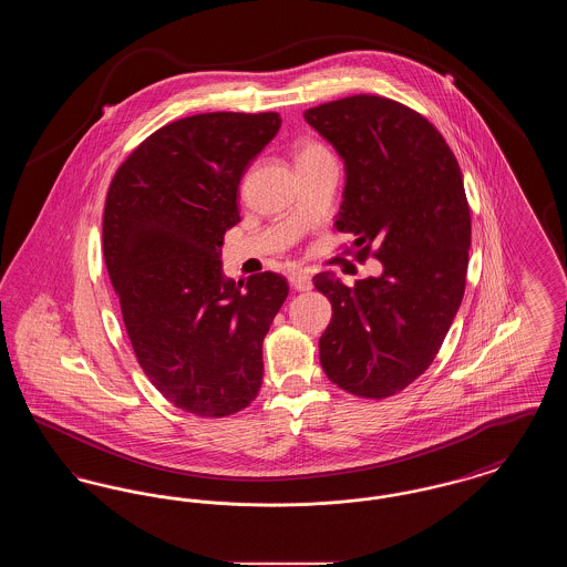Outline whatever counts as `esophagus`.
I'll list each match as a JSON object with an SVG mask.
<instances>
[{
    "instance_id": "34e87169",
    "label": "esophagus",
    "mask_w": 567,
    "mask_h": 567,
    "mask_svg": "<svg viewBox=\"0 0 567 567\" xmlns=\"http://www.w3.org/2000/svg\"><path fill=\"white\" fill-rule=\"evenodd\" d=\"M289 282L296 291H310L312 289V276L306 270H293L289 274Z\"/></svg>"
}]
</instances>
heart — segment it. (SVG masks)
<instances>
[{
	"mask_svg": "<svg viewBox=\"0 0 567 567\" xmlns=\"http://www.w3.org/2000/svg\"><path fill=\"white\" fill-rule=\"evenodd\" d=\"M329 151L324 148L323 144L315 142V140H299L296 144V162H308V159H315V157H321L327 155Z\"/></svg>",
	"mask_w": 567,
	"mask_h": 567,
	"instance_id": "b5f03b06",
	"label": "heart"
}]
</instances>
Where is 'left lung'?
<instances>
[{
    "label": "left lung",
    "instance_id": "1",
    "mask_svg": "<svg viewBox=\"0 0 567 567\" xmlns=\"http://www.w3.org/2000/svg\"><path fill=\"white\" fill-rule=\"evenodd\" d=\"M303 118L344 162L336 229L354 236L357 261L382 264L352 289L315 276L333 308L321 365L347 393L384 400L432 365L463 299L472 218L461 169L432 123L389 97L352 95Z\"/></svg>",
    "mask_w": 567,
    "mask_h": 567
}]
</instances>
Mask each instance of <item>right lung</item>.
I'll list each match as a JSON object with an SVG mask.
<instances>
[{
    "instance_id": "obj_1",
    "label": "right lung",
    "mask_w": 567,
    "mask_h": 567,
    "mask_svg": "<svg viewBox=\"0 0 567 567\" xmlns=\"http://www.w3.org/2000/svg\"><path fill=\"white\" fill-rule=\"evenodd\" d=\"M280 130L278 112H206L148 135L121 163L104 208V259L144 374L204 419L250 404L264 338L287 278L223 276L220 246L240 223L238 187Z\"/></svg>"
}]
</instances>
